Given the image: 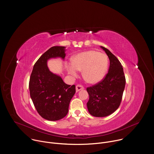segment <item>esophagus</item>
<instances>
[{
  "mask_svg": "<svg viewBox=\"0 0 154 154\" xmlns=\"http://www.w3.org/2000/svg\"><path fill=\"white\" fill-rule=\"evenodd\" d=\"M84 89V87L80 85H77L75 87V89H76V92H79L80 90H83Z\"/></svg>",
  "mask_w": 154,
  "mask_h": 154,
  "instance_id": "34e87169",
  "label": "esophagus"
}]
</instances>
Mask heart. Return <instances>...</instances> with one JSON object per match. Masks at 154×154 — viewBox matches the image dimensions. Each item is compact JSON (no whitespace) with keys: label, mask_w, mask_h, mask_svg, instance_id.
Here are the masks:
<instances>
[{"label":"heart","mask_w":154,"mask_h":154,"mask_svg":"<svg viewBox=\"0 0 154 154\" xmlns=\"http://www.w3.org/2000/svg\"><path fill=\"white\" fill-rule=\"evenodd\" d=\"M108 67L106 55L94 50L77 54L72 57V64L66 65L67 71L72 76H76L78 70H83V77L90 83H97L103 79Z\"/></svg>","instance_id":"1"}]
</instances>
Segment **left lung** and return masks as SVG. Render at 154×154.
<instances>
[{
    "label": "left lung",
    "mask_w": 154,
    "mask_h": 154,
    "mask_svg": "<svg viewBox=\"0 0 154 154\" xmlns=\"http://www.w3.org/2000/svg\"><path fill=\"white\" fill-rule=\"evenodd\" d=\"M100 47L109 57V71L103 80L86 89L89 96L87 103L88 111L96 117L108 116L119 108L126 84L123 68L120 61L109 50Z\"/></svg>",
    "instance_id": "1"
}]
</instances>
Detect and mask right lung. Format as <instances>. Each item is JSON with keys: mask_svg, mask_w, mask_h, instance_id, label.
<instances>
[{"mask_svg": "<svg viewBox=\"0 0 154 154\" xmlns=\"http://www.w3.org/2000/svg\"><path fill=\"white\" fill-rule=\"evenodd\" d=\"M65 46L49 48L34 65L29 89L33 104L43 119L56 121L64 118L68 112L70 101L75 93V85L66 84L62 77L51 72L47 66L50 59L66 56Z\"/></svg>", "mask_w": 154, "mask_h": 154, "instance_id": "obj_1", "label": "right lung"}]
</instances>
